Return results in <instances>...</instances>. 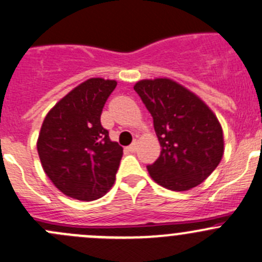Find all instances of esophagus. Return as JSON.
<instances>
[{"mask_svg": "<svg viewBox=\"0 0 262 262\" xmlns=\"http://www.w3.org/2000/svg\"><path fill=\"white\" fill-rule=\"evenodd\" d=\"M136 149H137V142H133V143H132L130 146L126 147V150H128V152H130V153L136 152Z\"/></svg>", "mask_w": 262, "mask_h": 262, "instance_id": "obj_1", "label": "esophagus"}]
</instances>
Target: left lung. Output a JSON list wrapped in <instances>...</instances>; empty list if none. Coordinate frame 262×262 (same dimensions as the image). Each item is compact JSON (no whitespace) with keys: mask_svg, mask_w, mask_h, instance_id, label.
Wrapping results in <instances>:
<instances>
[{"mask_svg":"<svg viewBox=\"0 0 262 262\" xmlns=\"http://www.w3.org/2000/svg\"><path fill=\"white\" fill-rule=\"evenodd\" d=\"M134 90L153 118L161 155L147 166L150 178L173 191L202 184L221 162L223 130L203 100L170 78L142 80Z\"/></svg>","mask_w":262,"mask_h":262,"instance_id":"left-lung-1","label":"left lung"}]
</instances>
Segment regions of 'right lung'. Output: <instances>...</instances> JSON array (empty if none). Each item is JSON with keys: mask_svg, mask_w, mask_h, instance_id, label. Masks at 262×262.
I'll list each match as a JSON object with an SVG mask.
<instances>
[{"mask_svg": "<svg viewBox=\"0 0 262 262\" xmlns=\"http://www.w3.org/2000/svg\"><path fill=\"white\" fill-rule=\"evenodd\" d=\"M116 81L90 78L66 95L47 114L38 153L44 172L67 196L92 202L115 181L123 148L101 125L102 109Z\"/></svg>", "mask_w": 262, "mask_h": 262, "instance_id": "1", "label": "right lung"}]
</instances>
